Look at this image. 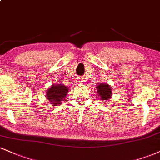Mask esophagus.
<instances>
[{"label":"esophagus","instance_id":"esophagus-1","mask_svg":"<svg viewBox=\"0 0 160 160\" xmlns=\"http://www.w3.org/2000/svg\"><path fill=\"white\" fill-rule=\"evenodd\" d=\"M79 82H80V83H83V82H84V80H83V78H79Z\"/></svg>","mask_w":160,"mask_h":160}]
</instances>
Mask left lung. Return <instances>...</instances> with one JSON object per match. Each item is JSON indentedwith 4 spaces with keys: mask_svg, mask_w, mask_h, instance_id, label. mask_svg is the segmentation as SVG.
I'll return each instance as SVG.
<instances>
[{
    "mask_svg": "<svg viewBox=\"0 0 160 160\" xmlns=\"http://www.w3.org/2000/svg\"><path fill=\"white\" fill-rule=\"evenodd\" d=\"M96 88H97V93L100 96L101 101H107V100L111 98L112 91L111 86L107 82L100 83Z\"/></svg>",
    "mask_w": 160,
    "mask_h": 160,
    "instance_id": "obj_1",
    "label": "left lung"
}]
</instances>
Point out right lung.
I'll return each instance as SVG.
<instances>
[{
	"instance_id": "1",
	"label": "right lung",
	"mask_w": 160,
	"mask_h": 160,
	"mask_svg": "<svg viewBox=\"0 0 160 160\" xmlns=\"http://www.w3.org/2000/svg\"><path fill=\"white\" fill-rule=\"evenodd\" d=\"M68 88L63 84H52L51 86L48 88L45 94V97L50 101V103L53 106H58L68 95Z\"/></svg>"
}]
</instances>
